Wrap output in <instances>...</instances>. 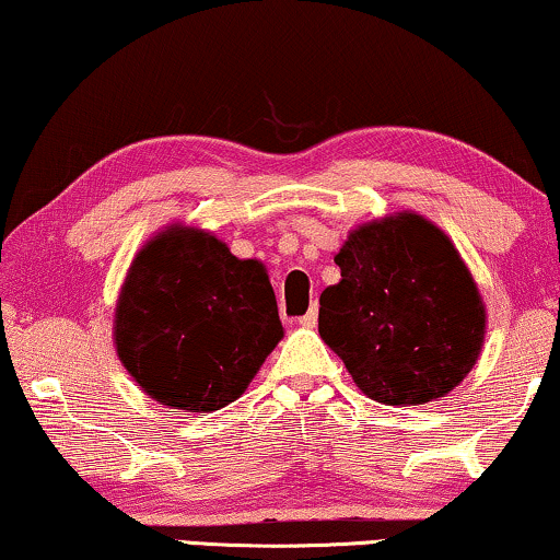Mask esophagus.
I'll list each match as a JSON object with an SVG mask.
<instances>
[{
  "mask_svg": "<svg viewBox=\"0 0 560 560\" xmlns=\"http://www.w3.org/2000/svg\"><path fill=\"white\" fill-rule=\"evenodd\" d=\"M298 323H300V326H303V328H315V323H318V305L313 303L311 311H307Z\"/></svg>",
  "mask_w": 560,
  "mask_h": 560,
  "instance_id": "34e87169",
  "label": "esophagus"
}]
</instances>
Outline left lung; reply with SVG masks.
Wrapping results in <instances>:
<instances>
[{"label":"left lung","mask_w":560,"mask_h":560,"mask_svg":"<svg viewBox=\"0 0 560 560\" xmlns=\"http://www.w3.org/2000/svg\"><path fill=\"white\" fill-rule=\"evenodd\" d=\"M318 334L355 386L388 407L450 394L482 351L485 305L447 234L401 212L361 224L336 255Z\"/></svg>","instance_id":"obj_1"}]
</instances>
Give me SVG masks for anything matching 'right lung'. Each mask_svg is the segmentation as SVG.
Returning <instances> with one entry per match:
<instances>
[{
    "label": "right lung",
    "instance_id": "obj_1",
    "mask_svg": "<svg viewBox=\"0 0 560 560\" xmlns=\"http://www.w3.org/2000/svg\"><path fill=\"white\" fill-rule=\"evenodd\" d=\"M282 338L262 262L172 224L128 267L116 305L118 359L153 401L205 415L240 399Z\"/></svg>",
    "mask_w": 560,
    "mask_h": 560
}]
</instances>
